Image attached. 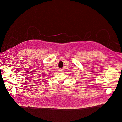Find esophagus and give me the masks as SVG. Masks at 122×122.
Wrapping results in <instances>:
<instances>
[{"label":"esophagus","instance_id":"34e87169","mask_svg":"<svg viewBox=\"0 0 122 122\" xmlns=\"http://www.w3.org/2000/svg\"><path fill=\"white\" fill-rule=\"evenodd\" d=\"M60 72H61V73H62V72H63V70L62 69V70H60Z\"/></svg>","mask_w":122,"mask_h":122}]
</instances>
